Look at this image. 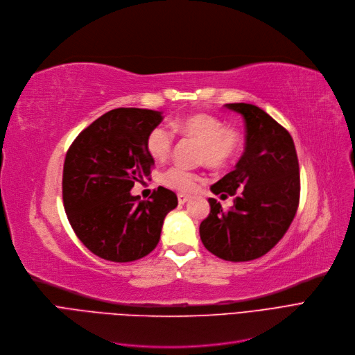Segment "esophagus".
<instances>
[{"label": "esophagus", "instance_id": "1", "mask_svg": "<svg viewBox=\"0 0 355 355\" xmlns=\"http://www.w3.org/2000/svg\"><path fill=\"white\" fill-rule=\"evenodd\" d=\"M178 200H179V204H180V205H183L184 202H188V200H189V195L179 193V195H178Z\"/></svg>", "mask_w": 355, "mask_h": 355}]
</instances>
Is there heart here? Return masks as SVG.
Here are the masks:
<instances>
[{
  "instance_id": "1",
  "label": "heart",
  "mask_w": 355,
  "mask_h": 355,
  "mask_svg": "<svg viewBox=\"0 0 355 355\" xmlns=\"http://www.w3.org/2000/svg\"><path fill=\"white\" fill-rule=\"evenodd\" d=\"M175 132L199 141V160L209 167L221 168L228 166L239 156L243 137L241 132L231 125H224L218 116L207 112H193L172 123ZM173 147V132L157 125L151 128L146 139L147 153L157 162H164ZM199 175L183 166H172L162 175V182L167 188L189 192L195 188Z\"/></svg>"
}]
</instances>
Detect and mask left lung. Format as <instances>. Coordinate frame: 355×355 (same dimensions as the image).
<instances>
[{
	"label": "left lung",
	"instance_id": "obj_1",
	"mask_svg": "<svg viewBox=\"0 0 355 355\" xmlns=\"http://www.w3.org/2000/svg\"><path fill=\"white\" fill-rule=\"evenodd\" d=\"M245 121V151L232 172L211 187L234 196L231 209L209 198L211 212L200 223L205 248L227 261L256 260L289 230L299 207L300 173L293 139L283 125L251 104H225Z\"/></svg>",
	"mask_w": 355,
	"mask_h": 355
}]
</instances>
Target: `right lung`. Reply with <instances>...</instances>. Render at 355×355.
Instances as JSON below:
<instances>
[{
	"instance_id": "obj_1",
	"label": "right lung",
	"mask_w": 355,
	"mask_h": 355,
	"mask_svg": "<svg viewBox=\"0 0 355 355\" xmlns=\"http://www.w3.org/2000/svg\"><path fill=\"white\" fill-rule=\"evenodd\" d=\"M162 112L116 108L79 132L63 164V207L76 237L95 256L115 263L143 259L160 240L164 216L178 207L159 187L150 200L130 191L151 173L146 139Z\"/></svg>"
}]
</instances>
